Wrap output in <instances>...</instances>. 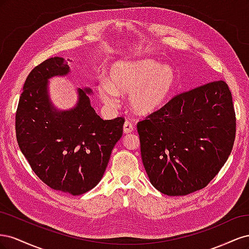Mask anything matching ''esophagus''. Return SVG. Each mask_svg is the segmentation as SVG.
I'll return each mask as SVG.
<instances>
[{"label": "esophagus", "instance_id": "obj_1", "mask_svg": "<svg viewBox=\"0 0 249 249\" xmlns=\"http://www.w3.org/2000/svg\"><path fill=\"white\" fill-rule=\"evenodd\" d=\"M133 131H134V124L131 122H129V120H125L124 124V132L125 134H129V133H132Z\"/></svg>", "mask_w": 249, "mask_h": 249}]
</instances>
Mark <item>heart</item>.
Listing matches in <instances>:
<instances>
[{"instance_id": "obj_1", "label": "heart", "mask_w": 249, "mask_h": 249, "mask_svg": "<svg viewBox=\"0 0 249 249\" xmlns=\"http://www.w3.org/2000/svg\"><path fill=\"white\" fill-rule=\"evenodd\" d=\"M178 86L173 67L154 59L119 61L109 71V80L97 84L101 100L110 107L119 103V94L129 93L130 107L139 114H150L166 105Z\"/></svg>"}]
</instances>
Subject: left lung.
I'll return each mask as SVG.
<instances>
[{"label": "left lung", "mask_w": 249, "mask_h": 249, "mask_svg": "<svg viewBox=\"0 0 249 249\" xmlns=\"http://www.w3.org/2000/svg\"><path fill=\"white\" fill-rule=\"evenodd\" d=\"M150 183L169 196L205 188L231 155L236 136L231 93L224 81L182 92L137 124Z\"/></svg>", "instance_id": "left-lung-1"}]
</instances>
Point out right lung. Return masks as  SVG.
<instances>
[{"label": "right lung", "instance_id": "add662e5", "mask_svg": "<svg viewBox=\"0 0 249 249\" xmlns=\"http://www.w3.org/2000/svg\"><path fill=\"white\" fill-rule=\"evenodd\" d=\"M70 72L61 57L47 59L29 73L16 115L18 146L32 170L55 190L80 195L102 179L112 149L123 136L124 117L104 120L78 89L71 110L57 111L48 92V81Z\"/></svg>", "mask_w": 249, "mask_h": 249}]
</instances>
